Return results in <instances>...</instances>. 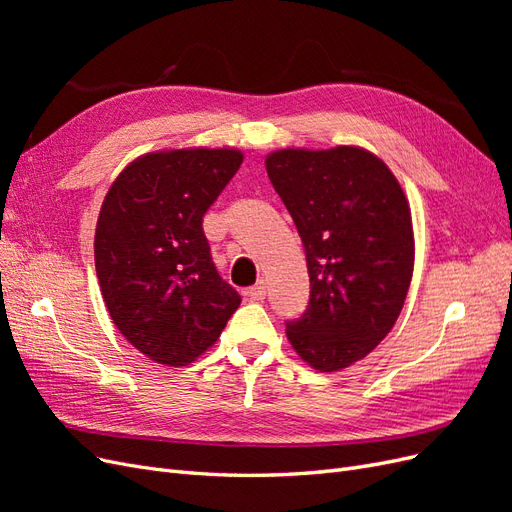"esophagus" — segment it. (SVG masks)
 <instances>
[{
  "instance_id": "1",
  "label": "esophagus",
  "mask_w": 512,
  "mask_h": 512,
  "mask_svg": "<svg viewBox=\"0 0 512 512\" xmlns=\"http://www.w3.org/2000/svg\"><path fill=\"white\" fill-rule=\"evenodd\" d=\"M245 294H247V297H250L252 301H262V299L267 297V284H265V282H258V284H254L252 288H247Z\"/></svg>"
}]
</instances>
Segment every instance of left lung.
<instances>
[{"label": "left lung", "instance_id": "1", "mask_svg": "<svg viewBox=\"0 0 512 512\" xmlns=\"http://www.w3.org/2000/svg\"><path fill=\"white\" fill-rule=\"evenodd\" d=\"M267 173L305 247L309 303L286 320L305 363L337 371L361 361L393 329L414 269L404 190L359 147L282 149Z\"/></svg>", "mask_w": 512, "mask_h": 512}]
</instances>
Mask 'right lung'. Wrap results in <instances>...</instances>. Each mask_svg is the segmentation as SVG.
<instances>
[{
	"label": "right lung",
	"instance_id": "1",
	"mask_svg": "<svg viewBox=\"0 0 512 512\" xmlns=\"http://www.w3.org/2000/svg\"><path fill=\"white\" fill-rule=\"evenodd\" d=\"M243 162L235 149L158 151L123 168L96 228V273L121 335L162 365L215 344L241 303L213 265L207 209Z\"/></svg>",
	"mask_w": 512,
	"mask_h": 512
}]
</instances>
